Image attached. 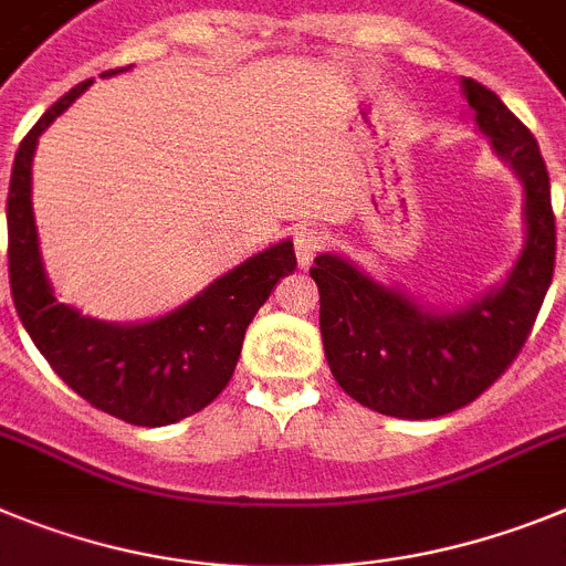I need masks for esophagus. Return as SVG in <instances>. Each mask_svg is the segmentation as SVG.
<instances>
[{"label":"esophagus","mask_w":566,"mask_h":566,"mask_svg":"<svg viewBox=\"0 0 566 566\" xmlns=\"http://www.w3.org/2000/svg\"><path fill=\"white\" fill-rule=\"evenodd\" d=\"M293 244H296L298 264H302V268H311L313 259H316V255L322 253L324 244H327V235L316 228H298Z\"/></svg>","instance_id":"34e87169"}]
</instances>
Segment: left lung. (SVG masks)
I'll list each match as a JSON object with an SVG mask.
<instances>
[{
  "mask_svg": "<svg viewBox=\"0 0 566 566\" xmlns=\"http://www.w3.org/2000/svg\"><path fill=\"white\" fill-rule=\"evenodd\" d=\"M495 154L524 181L527 244L507 282L453 313H427L333 253L316 255L318 324L333 378L381 416L436 419L461 410L515 361L542 311L555 268V216L538 142L475 78L461 82Z\"/></svg>",
  "mask_w": 566,
  "mask_h": 566,
  "instance_id": "obj_1",
  "label": "left lung"
}]
</instances>
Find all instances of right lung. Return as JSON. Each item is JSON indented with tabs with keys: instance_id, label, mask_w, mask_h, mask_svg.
Listing matches in <instances>:
<instances>
[{
	"instance_id": "right-lung-1",
	"label": "right lung",
	"mask_w": 566,
	"mask_h": 566,
	"mask_svg": "<svg viewBox=\"0 0 566 566\" xmlns=\"http://www.w3.org/2000/svg\"><path fill=\"white\" fill-rule=\"evenodd\" d=\"M105 71L102 76L122 73ZM93 78L67 91L17 150L8 190V273L24 331L56 376L96 410L127 424L165 427L205 410L228 387L244 331L270 290L296 270L293 242H279L216 279L188 304L145 324H107L59 304L42 270L31 208L36 142Z\"/></svg>"
}]
</instances>
